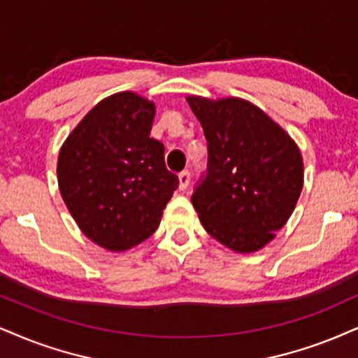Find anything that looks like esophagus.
Returning a JSON list of instances; mask_svg holds the SVG:
<instances>
[{
	"mask_svg": "<svg viewBox=\"0 0 358 358\" xmlns=\"http://www.w3.org/2000/svg\"><path fill=\"white\" fill-rule=\"evenodd\" d=\"M189 182H191V172L189 171H182L179 172V189H186L189 186Z\"/></svg>",
	"mask_w": 358,
	"mask_h": 358,
	"instance_id": "obj_1",
	"label": "esophagus"
}]
</instances>
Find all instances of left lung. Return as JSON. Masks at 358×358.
<instances>
[{
	"mask_svg": "<svg viewBox=\"0 0 358 358\" xmlns=\"http://www.w3.org/2000/svg\"><path fill=\"white\" fill-rule=\"evenodd\" d=\"M207 139V169L194 186L192 206L215 241L255 252L294 213L303 162L289 134L266 113L239 98H187Z\"/></svg>",
	"mask_w": 358,
	"mask_h": 358,
	"instance_id": "left-lung-1",
	"label": "left lung"
}]
</instances>
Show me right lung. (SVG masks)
Masks as SVG:
<instances>
[{"label": "right lung", "instance_id": "1", "mask_svg": "<svg viewBox=\"0 0 358 358\" xmlns=\"http://www.w3.org/2000/svg\"><path fill=\"white\" fill-rule=\"evenodd\" d=\"M152 103L117 92L86 114L57 157L64 204L83 232L108 250H127L152 236L179 186L164 144L151 138Z\"/></svg>", "mask_w": 358, "mask_h": 358}]
</instances>
